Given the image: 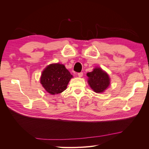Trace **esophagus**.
Returning a JSON list of instances; mask_svg holds the SVG:
<instances>
[{
    "mask_svg": "<svg viewBox=\"0 0 149 149\" xmlns=\"http://www.w3.org/2000/svg\"><path fill=\"white\" fill-rule=\"evenodd\" d=\"M83 72H81V73H78V76H79V78H81L82 76H83Z\"/></svg>",
    "mask_w": 149,
    "mask_h": 149,
    "instance_id": "34e87169",
    "label": "esophagus"
}]
</instances>
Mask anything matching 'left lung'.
<instances>
[{
  "label": "left lung",
  "instance_id": "1",
  "mask_svg": "<svg viewBox=\"0 0 149 149\" xmlns=\"http://www.w3.org/2000/svg\"><path fill=\"white\" fill-rule=\"evenodd\" d=\"M87 76L90 87L97 93L104 92L110 84L109 75L101 68H95L93 71L87 73Z\"/></svg>",
  "mask_w": 149,
  "mask_h": 149
}]
</instances>
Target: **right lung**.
<instances>
[{
	"label": "right lung",
	"mask_w": 149,
	"mask_h": 149,
	"mask_svg": "<svg viewBox=\"0 0 149 149\" xmlns=\"http://www.w3.org/2000/svg\"><path fill=\"white\" fill-rule=\"evenodd\" d=\"M72 77L65 65L54 63L47 66L43 71L40 83L48 93L55 95L65 91Z\"/></svg>",
	"instance_id": "right-lung-1"
}]
</instances>
